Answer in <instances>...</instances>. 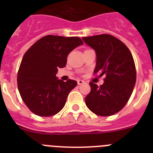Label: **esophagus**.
<instances>
[{
	"label": "esophagus",
	"instance_id": "esophagus-1",
	"mask_svg": "<svg viewBox=\"0 0 153 153\" xmlns=\"http://www.w3.org/2000/svg\"><path fill=\"white\" fill-rule=\"evenodd\" d=\"M85 83V81L83 80H81V79H79V80H77V84L78 85H81L83 84V83Z\"/></svg>",
	"mask_w": 153,
	"mask_h": 153
}]
</instances>
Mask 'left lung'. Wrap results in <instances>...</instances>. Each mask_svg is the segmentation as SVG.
I'll return each instance as SVG.
<instances>
[{
	"mask_svg": "<svg viewBox=\"0 0 153 153\" xmlns=\"http://www.w3.org/2000/svg\"><path fill=\"white\" fill-rule=\"evenodd\" d=\"M82 39L96 52L94 73L106 76L101 86L90 83L91 90L85 98L86 106L98 116L114 115L125 106L136 83V67L132 53L122 41L112 35Z\"/></svg>",
	"mask_w": 153,
	"mask_h": 153,
	"instance_id": "8db88e82",
	"label": "left lung"
}]
</instances>
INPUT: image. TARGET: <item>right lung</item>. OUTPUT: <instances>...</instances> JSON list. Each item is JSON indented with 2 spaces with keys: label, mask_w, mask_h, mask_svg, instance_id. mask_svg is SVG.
Returning <instances> with one entry per match:
<instances>
[{
  "label": "right lung",
  "mask_w": 153,
  "mask_h": 153,
  "mask_svg": "<svg viewBox=\"0 0 153 153\" xmlns=\"http://www.w3.org/2000/svg\"><path fill=\"white\" fill-rule=\"evenodd\" d=\"M83 42L77 36L42 37L25 53L17 74V86L24 103L40 117L56 114L64 106L70 92L77 83L63 82L56 76L67 64L68 54Z\"/></svg>",
  "instance_id": "1"
}]
</instances>
